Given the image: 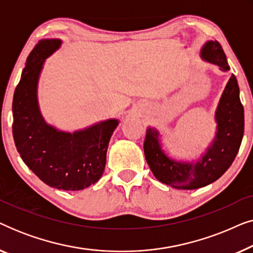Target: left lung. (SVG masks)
<instances>
[{
  "label": "left lung",
  "mask_w": 253,
  "mask_h": 253,
  "mask_svg": "<svg viewBox=\"0 0 253 253\" xmlns=\"http://www.w3.org/2000/svg\"><path fill=\"white\" fill-rule=\"evenodd\" d=\"M200 57L228 71L226 54L216 40H210L200 49ZM215 136L205 153L195 162L177 161L162 150L160 132L147 127L144 153L158 181L171 188L195 190L215 182L228 170L236 158L244 134V108L240 99V87L234 75L228 81L217 103Z\"/></svg>",
  "instance_id": "1"
}]
</instances>
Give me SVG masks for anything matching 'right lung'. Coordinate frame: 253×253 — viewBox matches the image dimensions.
I'll return each instance as SVG.
<instances>
[{
    "label": "right lung",
    "mask_w": 253,
    "mask_h": 253,
    "mask_svg": "<svg viewBox=\"0 0 253 253\" xmlns=\"http://www.w3.org/2000/svg\"><path fill=\"white\" fill-rule=\"evenodd\" d=\"M43 39L27 57L12 101V134L25 165L51 188L77 191L98 182L106 166L110 137L119 120L109 119L74 133L48 124L40 112L38 83L44 61L61 47Z\"/></svg>",
    "instance_id": "obj_1"
}]
</instances>
